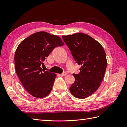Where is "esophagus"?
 Instances as JSON below:
<instances>
[{
	"instance_id": "obj_1",
	"label": "esophagus",
	"mask_w": 127,
	"mask_h": 127,
	"mask_svg": "<svg viewBox=\"0 0 127 127\" xmlns=\"http://www.w3.org/2000/svg\"><path fill=\"white\" fill-rule=\"evenodd\" d=\"M67 73L66 72H65V71H64V72H63L62 74H61V76H66V75H67Z\"/></svg>"
}]
</instances>
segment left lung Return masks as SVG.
Instances as JSON below:
<instances>
[{"instance_id":"obj_1","label":"left lung","mask_w":127,"mask_h":127,"mask_svg":"<svg viewBox=\"0 0 127 127\" xmlns=\"http://www.w3.org/2000/svg\"><path fill=\"white\" fill-rule=\"evenodd\" d=\"M62 37L76 63L82 65L79 74H73L75 80L70 92L77 98H85L101 85L107 66L105 52L100 43L87 34L77 33Z\"/></svg>"}]
</instances>
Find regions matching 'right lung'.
<instances>
[{
  "mask_svg": "<svg viewBox=\"0 0 127 127\" xmlns=\"http://www.w3.org/2000/svg\"><path fill=\"white\" fill-rule=\"evenodd\" d=\"M64 44L60 37L42 31L18 45L14 58L15 70L23 86L33 96L43 98L51 92L56 75L44 71L41 66L53 49Z\"/></svg>",
  "mask_w": 127,
  "mask_h": 127,
  "instance_id": "add662e5",
  "label": "right lung"
}]
</instances>
